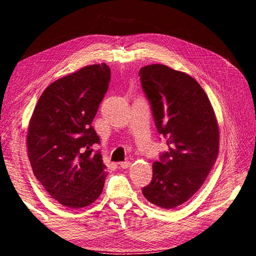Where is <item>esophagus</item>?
I'll return each mask as SVG.
<instances>
[{
    "mask_svg": "<svg viewBox=\"0 0 256 256\" xmlns=\"http://www.w3.org/2000/svg\"><path fill=\"white\" fill-rule=\"evenodd\" d=\"M118 164L122 168H127L131 166V162L130 161H124V162H120V164Z\"/></svg>",
    "mask_w": 256,
    "mask_h": 256,
    "instance_id": "1",
    "label": "esophagus"
}]
</instances>
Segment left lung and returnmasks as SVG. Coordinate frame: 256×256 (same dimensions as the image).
Returning <instances> with one entry per match:
<instances>
[{
  "instance_id": "obj_1",
  "label": "left lung",
  "mask_w": 256,
  "mask_h": 256,
  "mask_svg": "<svg viewBox=\"0 0 256 256\" xmlns=\"http://www.w3.org/2000/svg\"><path fill=\"white\" fill-rule=\"evenodd\" d=\"M158 132L168 152L152 164L142 192L152 204L173 209L202 187L219 154V126L202 86L182 72L152 64L138 72Z\"/></svg>"
}]
</instances>
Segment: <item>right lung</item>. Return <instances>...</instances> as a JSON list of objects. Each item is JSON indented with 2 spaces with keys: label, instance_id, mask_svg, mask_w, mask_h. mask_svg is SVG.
<instances>
[{
  "label": "right lung",
  "instance_id": "obj_1",
  "mask_svg": "<svg viewBox=\"0 0 256 256\" xmlns=\"http://www.w3.org/2000/svg\"><path fill=\"white\" fill-rule=\"evenodd\" d=\"M104 63L90 65L51 83L30 120L26 144L33 173L49 194L79 209L102 194L106 166L92 145L99 136L92 120L109 88Z\"/></svg>",
  "mask_w": 256,
  "mask_h": 256
}]
</instances>
